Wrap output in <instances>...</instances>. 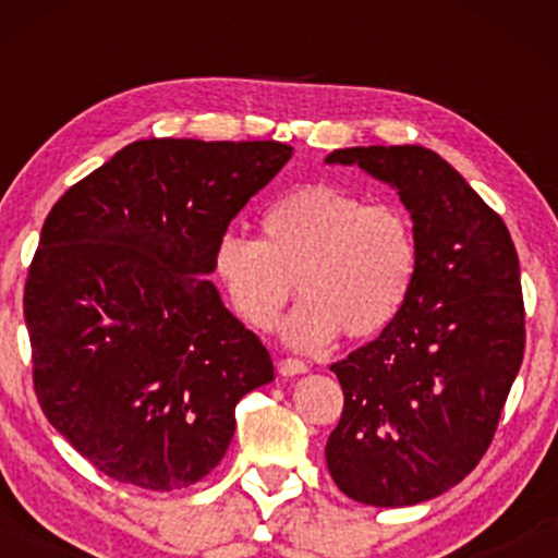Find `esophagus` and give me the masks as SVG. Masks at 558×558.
<instances>
[{
  "label": "esophagus",
  "instance_id": "esophagus-1",
  "mask_svg": "<svg viewBox=\"0 0 558 558\" xmlns=\"http://www.w3.org/2000/svg\"><path fill=\"white\" fill-rule=\"evenodd\" d=\"M278 373L283 377H296V375L310 373V367H306V364L301 360H280L278 362Z\"/></svg>",
  "mask_w": 558,
  "mask_h": 558
}]
</instances>
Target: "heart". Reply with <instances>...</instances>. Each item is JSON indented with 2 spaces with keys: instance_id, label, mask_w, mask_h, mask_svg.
I'll return each mask as SVG.
<instances>
[{
  "instance_id": "obj_1",
  "label": "heart",
  "mask_w": 558,
  "mask_h": 558,
  "mask_svg": "<svg viewBox=\"0 0 558 558\" xmlns=\"http://www.w3.org/2000/svg\"><path fill=\"white\" fill-rule=\"evenodd\" d=\"M259 241L226 233L215 275L243 323L270 330L291 299L304 301L280 325L288 345L317 351L338 332L369 338L393 323L417 272L412 220L393 204L315 183L270 204Z\"/></svg>"
}]
</instances>
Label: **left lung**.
I'll list each match as a JSON object with an SVG mask.
<instances>
[{
  "label": "left lung",
  "instance_id": "1",
  "mask_svg": "<svg viewBox=\"0 0 558 558\" xmlns=\"http://www.w3.org/2000/svg\"><path fill=\"white\" fill-rule=\"evenodd\" d=\"M390 185L412 217L417 272L401 312L330 364L343 414L325 459L345 496L414 506L488 451L524 354L520 259L509 230L425 146H351L325 157Z\"/></svg>",
  "mask_w": 558,
  "mask_h": 558
}]
</instances>
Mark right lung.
<instances>
[{"mask_svg": "<svg viewBox=\"0 0 558 558\" xmlns=\"http://www.w3.org/2000/svg\"><path fill=\"white\" fill-rule=\"evenodd\" d=\"M293 149L141 138L54 204L25 280L34 386L96 470L181 490L220 464L235 403L275 377L209 280L215 246Z\"/></svg>", "mask_w": 558, "mask_h": 558, "instance_id": "right-lung-1", "label": "right lung"}]
</instances>
